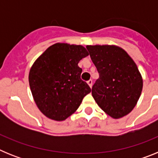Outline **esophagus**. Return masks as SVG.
Masks as SVG:
<instances>
[{
	"instance_id": "obj_1",
	"label": "esophagus",
	"mask_w": 158,
	"mask_h": 158,
	"mask_svg": "<svg viewBox=\"0 0 158 158\" xmlns=\"http://www.w3.org/2000/svg\"><path fill=\"white\" fill-rule=\"evenodd\" d=\"M87 83H88V85H89V87L92 88V86H93V81H92V80L88 81Z\"/></svg>"
}]
</instances>
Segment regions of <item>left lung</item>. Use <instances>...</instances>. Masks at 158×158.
Returning <instances> with one entry per match:
<instances>
[{
    "mask_svg": "<svg viewBox=\"0 0 158 158\" xmlns=\"http://www.w3.org/2000/svg\"><path fill=\"white\" fill-rule=\"evenodd\" d=\"M99 73L92 89L96 104L113 118L128 115L141 96L143 81L132 58L116 45H87Z\"/></svg>",
    "mask_w": 158,
    "mask_h": 158,
    "instance_id": "left-lung-1",
    "label": "left lung"
}]
</instances>
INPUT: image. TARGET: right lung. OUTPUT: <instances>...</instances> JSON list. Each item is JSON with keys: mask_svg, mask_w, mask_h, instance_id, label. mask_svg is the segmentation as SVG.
<instances>
[{"mask_svg": "<svg viewBox=\"0 0 158 158\" xmlns=\"http://www.w3.org/2000/svg\"><path fill=\"white\" fill-rule=\"evenodd\" d=\"M89 55L81 45L57 43L31 65L28 81L34 101L47 118L63 121L73 115L91 92L81 79L78 62Z\"/></svg>", "mask_w": 158, "mask_h": 158, "instance_id": "add662e5", "label": "right lung"}]
</instances>
